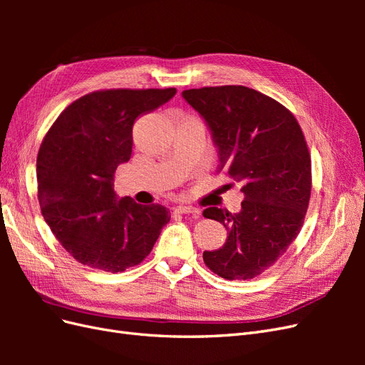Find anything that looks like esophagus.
Segmentation results:
<instances>
[{
  "instance_id": "obj_1",
  "label": "esophagus",
  "mask_w": 365,
  "mask_h": 365,
  "mask_svg": "<svg viewBox=\"0 0 365 365\" xmlns=\"http://www.w3.org/2000/svg\"><path fill=\"white\" fill-rule=\"evenodd\" d=\"M175 212L181 213V215H193V216L200 215V210H197L196 207H192V205H176Z\"/></svg>"
}]
</instances>
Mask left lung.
Masks as SVG:
<instances>
[{"instance_id": "obj_1", "label": "left lung", "mask_w": 365, "mask_h": 365, "mask_svg": "<svg viewBox=\"0 0 365 365\" xmlns=\"http://www.w3.org/2000/svg\"><path fill=\"white\" fill-rule=\"evenodd\" d=\"M182 97L212 130L216 172L242 184L245 196L235 215L204 210V217L228 233L222 248L204 251V262L227 280L257 277L283 256L304 222L312 173L303 130L289 109L248 86H204Z\"/></svg>"}]
</instances>
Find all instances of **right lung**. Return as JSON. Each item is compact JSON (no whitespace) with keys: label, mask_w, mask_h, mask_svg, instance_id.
<instances>
[{"label":"right lung","mask_w":365,"mask_h":365,"mask_svg":"<svg viewBox=\"0 0 365 365\" xmlns=\"http://www.w3.org/2000/svg\"><path fill=\"white\" fill-rule=\"evenodd\" d=\"M165 90H103L67 106L43 137L38 200L51 233L86 267L121 272L149 256L170 220L164 205L118 200L114 175L132 153V126L169 102Z\"/></svg>","instance_id":"1"}]
</instances>
